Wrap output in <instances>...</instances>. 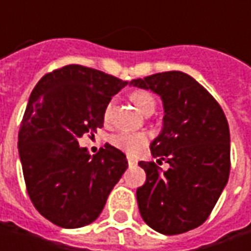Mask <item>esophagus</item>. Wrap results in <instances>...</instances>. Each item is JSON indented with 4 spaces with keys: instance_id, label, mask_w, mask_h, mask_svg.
Instances as JSON below:
<instances>
[{
    "instance_id": "obj_1",
    "label": "esophagus",
    "mask_w": 251,
    "mask_h": 251,
    "mask_svg": "<svg viewBox=\"0 0 251 251\" xmlns=\"http://www.w3.org/2000/svg\"><path fill=\"white\" fill-rule=\"evenodd\" d=\"M128 165H130V166H134V165H137V160L135 159H132V158H128Z\"/></svg>"
}]
</instances>
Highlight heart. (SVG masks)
I'll return each mask as SVG.
<instances>
[{
    "label": "heart",
    "instance_id": "heart-1",
    "mask_svg": "<svg viewBox=\"0 0 251 251\" xmlns=\"http://www.w3.org/2000/svg\"><path fill=\"white\" fill-rule=\"evenodd\" d=\"M131 101L140 109L142 113H148V111H153L156 107V100L155 98L151 95L150 92L147 91H134L131 92L130 95ZM111 113V103L106 106L104 110V121L107 123L110 119ZM150 141V137L145 132H135V131H120L117 134H114L110 138V144L117 148V150L126 152L127 155H135L138 153Z\"/></svg>",
    "mask_w": 251,
    "mask_h": 251
}]
</instances>
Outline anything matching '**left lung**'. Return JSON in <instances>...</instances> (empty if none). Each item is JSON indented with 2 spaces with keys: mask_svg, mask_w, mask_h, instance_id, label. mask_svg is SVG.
I'll return each instance as SVG.
<instances>
[{
  "mask_svg": "<svg viewBox=\"0 0 251 251\" xmlns=\"http://www.w3.org/2000/svg\"><path fill=\"white\" fill-rule=\"evenodd\" d=\"M158 93L163 128L151 144L158 163L141 160L147 181L137 190L141 217L153 230L180 235L202 225L217 204L230 172V135L215 98L187 74L168 71L132 79Z\"/></svg>",
  "mask_w": 251,
  "mask_h": 251,
  "instance_id": "8db88e82",
  "label": "left lung"
}]
</instances>
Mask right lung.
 I'll use <instances>...</instances> for the list:
<instances>
[{"instance_id":"right-lung-1","label":"right lung","mask_w":251,"mask_h":251,"mask_svg":"<svg viewBox=\"0 0 251 251\" xmlns=\"http://www.w3.org/2000/svg\"><path fill=\"white\" fill-rule=\"evenodd\" d=\"M127 83L70 64L46 74L30 93L18 134L19 156L32 204L54 225H89L126 172L120 150L106 144L91 158L78 138L103 127L106 106Z\"/></svg>"}]
</instances>
